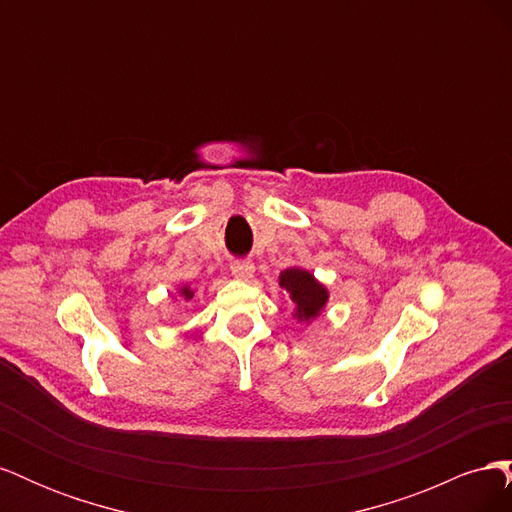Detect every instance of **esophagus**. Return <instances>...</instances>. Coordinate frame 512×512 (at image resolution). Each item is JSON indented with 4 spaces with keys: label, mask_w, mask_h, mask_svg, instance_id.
Returning a JSON list of instances; mask_svg holds the SVG:
<instances>
[{
    "label": "esophagus",
    "mask_w": 512,
    "mask_h": 512,
    "mask_svg": "<svg viewBox=\"0 0 512 512\" xmlns=\"http://www.w3.org/2000/svg\"><path fill=\"white\" fill-rule=\"evenodd\" d=\"M230 271H232V275L239 277V280H250V277L254 275V265H252V262L237 260V262H232V265H230Z\"/></svg>",
    "instance_id": "obj_1"
}]
</instances>
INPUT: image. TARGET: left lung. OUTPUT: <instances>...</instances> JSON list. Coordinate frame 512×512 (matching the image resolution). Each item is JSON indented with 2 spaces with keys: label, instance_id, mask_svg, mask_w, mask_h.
<instances>
[{
  "label": "left lung",
  "instance_id": "obj_1",
  "mask_svg": "<svg viewBox=\"0 0 512 512\" xmlns=\"http://www.w3.org/2000/svg\"><path fill=\"white\" fill-rule=\"evenodd\" d=\"M280 286L286 288V292L290 294L294 307H297L294 309V316H297L299 320L316 318L329 301L327 288L318 284L312 273H307L297 267L282 271Z\"/></svg>",
  "mask_w": 512,
  "mask_h": 512
}]
</instances>
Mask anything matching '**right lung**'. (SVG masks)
Wrapping results in <instances>:
<instances>
[{
	"instance_id": "right-lung-1",
	"label": "right lung",
	"mask_w": 512,
	"mask_h": 512,
	"mask_svg": "<svg viewBox=\"0 0 512 512\" xmlns=\"http://www.w3.org/2000/svg\"><path fill=\"white\" fill-rule=\"evenodd\" d=\"M179 292H181V297H185V299H192L194 297V292L188 286H183Z\"/></svg>"
}]
</instances>
